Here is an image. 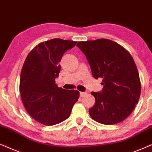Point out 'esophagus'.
I'll return each mask as SVG.
<instances>
[{"instance_id":"34e87169","label":"esophagus","mask_w":152,"mask_h":152,"mask_svg":"<svg viewBox=\"0 0 152 152\" xmlns=\"http://www.w3.org/2000/svg\"><path fill=\"white\" fill-rule=\"evenodd\" d=\"M87 94L86 92H80V97H83L85 95H86Z\"/></svg>"}]
</instances>
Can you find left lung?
Masks as SVG:
<instances>
[{
    "label": "left lung",
    "instance_id": "1",
    "mask_svg": "<svg viewBox=\"0 0 152 152\" xmlns=\"http://www.w3.org/2000/svg\"><path fill=\"white\" fill-rule=\"evenodd\" d=\"M94 78H103L102 92L92 94L94 106L89 113L96 122L115 124L127 118L139 101L141 83L138 71L128 50L108 39L79 42Z\"/></svg>",
    "mask_w": 152,
    "mask_h": 152
}]
</instances>
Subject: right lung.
Wrapping results in <instances>:
<instances>
[{
  "label": "right lung",
  "mask_w": 152,
  "mask_h": 152,
  "mask_svg": "<svg viewBox=\"0 0 152 152\" xmlns=\"http://www.w3.org/2000/svg\"><path fill=\"white\" fill-rule=\"evenodd\" d=\"M76 43L57 38L41 42L24 62L19 84L22 102L28 114L42 124L52 126L66 120L79 98L78 90L58 88L55 81L62 56Z\"/></svg>",
  "instance_id": "right-lung-1"
}]
</instances>
